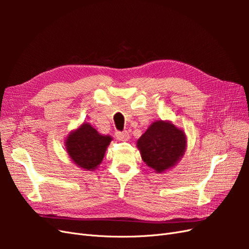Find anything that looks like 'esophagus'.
<instances>
[{"mask_svg":"<svg viewBox=\"0 0 249 249\" xmlns=\"http://www.w3.org/2000/svg\"><path fill=\"white\" fill-rule=\"evenodd\" d=\"M115 137H116V139H118L120 141H126V140L130 139V135L126 131H123V132L117 131L115 133Z\"/></svg>","mask_w":249,"mask_h":249,"instance_id":"1","label":"esophagus"}]
</instances>
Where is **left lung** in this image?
I'll use <instances>...</instances> for the list:
<instances>
[{
    "label": "left lung",
    "instance_id": "left-lung-1",
    "mask_svg": "<svg viewBox=\"0 0 249 249\" xmlns=\"http://www.w3.org/2000/svg\"><path fill=\"white\" fill-rule=\"evenodd\" d=\"M143 161L157 172H163L183 157L186 136L168 122L154 123L137 141Z\"/></svg>",
    "mask_w": 249,
    "mask_h": 249
}]
</instances>
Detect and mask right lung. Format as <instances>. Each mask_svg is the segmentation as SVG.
Masks as SVG:
<instances>
[{"mask_svg":"<svg viewBox=\"0 0 249 249\" xmlns=\"http://www.w3.org/2000/svg\"><path fill=\"white\" fill-rule=\"evenodd\" d=\"M111 140L110 136H103L89 124H83L67 137L65 146L73 163L83 169L94 170L103 161Z\"/></svg>","mask_w":249,"mask_h":249,"instance_id":"right-lung-1","label":"right lung"}]
</instances>
